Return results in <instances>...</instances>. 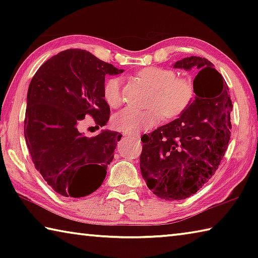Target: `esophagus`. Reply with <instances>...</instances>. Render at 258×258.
<instances>
[{
	"mask_svg": "<svg viewBox=\"0 0 258 258\" xmlns=\"http://www.w3.org/2000/svg\"><path fill=\"white\" fill-rule=\"evenodd\" d=\"M125 137H127V138H133V139H139L140 138V135L139 134H134V135H125Z\"/></svg>",
	"mask_w": 258,
	"mask_h": 258,
	"instance_id": "esophagus-1",
	"label": "esophagus"
}]
</instances>
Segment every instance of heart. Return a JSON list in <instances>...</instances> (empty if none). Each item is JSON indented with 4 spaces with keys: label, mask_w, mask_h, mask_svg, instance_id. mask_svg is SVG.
I'll return each instance as SVG.
<instances>
[{
    "label": "heart",
    "mask_w": 258,
    "mask_h": 258,
    "mask_svg": "<svg viewBox=\"0 0 258 258\" xmlns=\"http://www.w3.org/2000/svg\"><path fill=\"white\" fill-rule=\"evenodd\" d=\"M139 77L154 89L149 106L146 110L124 108L112 117L116 130L127 134H137L152 128L161 119L181 116L194 100V89L189 82L176 78L171 69L160 67H146L139 72ZM103 99L110 107H117L121 99L120 80L111 77L104 82Z\"/></svg>",
    "instance_id": "obj_1"
}]
</instances>
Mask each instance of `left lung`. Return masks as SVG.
<instances>
[{
  "label": "left lung",
  "instance_id": "1",
  "mask_svg": "<svg viewBox=\"0 0 258 258\" xmlns=\"http://www.w3.org/2000/svg\"><path fill=\"white\" fill-rule=\"evenodd\" d=\"M173 68L197 73L196 97L178 118L143 135L140 156L147 186L165 200L185 199L208 182L228 149L232 127L229 87L211 61L189 56Z\"/></svg>",
  "mask_w": 258,
  "mask_h": 258
}]
</instances>
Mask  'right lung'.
Listing matches in <instances>:
<instances>
[{"instance_id":"obj_1","label":"right lung","mask_w":258,"mask_h":258,"mask_svg":"<svg viewBox=\"0 0 258 258\" xmlns=\"http://www.w3.org/2000/svg\"><path fill=\"white\" fill-rule=\"evenodd\" d=\"M123 72L85 50L71 49L46 60L32 78L25 139L35 167L56 194L81 198L102 184L121 134L102 130L86 138L78 124L86 115L98 127L108 123L104 80Z\"/></svg>"}]
</instances>
